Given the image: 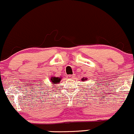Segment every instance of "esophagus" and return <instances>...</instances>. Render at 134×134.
<instances>
[{
  "instance_id": "obj_1",
  "label": "esophagus",
  "mask_w": 134,
  "mask_h": 134,
  "mask_svg": "<svg viewBox=\"0 0 134 134\" xmlns=\"http://www.w3.org/2000/svg\"><path fill=\"white\" fill-rule=\"evenodd\" d=\"M67 77L68 79H73L75 77V75L74 74H73V75H68L67 76Z\"/></svg>"
}]
</instances>
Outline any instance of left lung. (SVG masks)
<instances>
[{"mask_svg":"<svg viewBox=\"0 0 134 134\" xmlns=\"http://www.w3.org/2000/svg\"><path fill=\"white\" fill-rule=\"evenodd\" d=\"M85 80H86V79H85ZM85 80H84V79H83V80H82V81H84Z\"/></svg>","mask_w":134,"mask_h":134,"instance_id":"left-lung-1","label":"left lung"}]
</instances>
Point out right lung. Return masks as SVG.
<instances>
[{"mask_svg": "<svg viewBox=\"0 0 134 134\" xmlns=\"http://www.w3.org/2000/svg\"><path fill=\"white\" fill-rule=\"evenodd\" d=\"M61 81V78L60 77H52L51 78V82L52 84H56L59 83Z\"/></svg>", "mask_w": 134, "mask_h": 134, "instance_id": "1", "label": "right lung"}]
</instances>
